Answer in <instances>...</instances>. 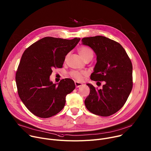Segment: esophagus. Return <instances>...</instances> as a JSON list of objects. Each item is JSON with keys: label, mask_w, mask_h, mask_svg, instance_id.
<instances>
[{"label": "esophagus", "mask_w": 151, "mask_h": 151, "mask_svg": "<svg viewBox=\"0 0 151 151\" xmlns=\"http://www.w3.org/2000/svg\"><path fill=\"white\" fill-rule=\"evenodd\" d=\"M75 85H76V87L78 88V87H81V86L83 85V83H81V82H79L78 81H75Z\"/></svg>", "instance_id": "1"}]
</instances>
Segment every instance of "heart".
Returning <instances> with one entry per match:
<instances>
[{
    "label": "heart",
    "mask_w": 151,
    "mask_h": 151,
    "mask_svg": "<svg viewBox=\"0 0 151 151\" xmlns=\"http://www.w3.org/2000/svg\"><path fill=\"white\" fill-rule=\"evenodd\" d=\"M79 54L81 55V57L83 58V60L93 58V51L87 47H81L78 50ZM68 55H67L66 57H68ZM71 76L75 78L77 80H82L83 78V76L85 75V72H78V71H72L70 73Z\"/></svg>",
    "instance_id": "b5f03b06"
}]
</instances>
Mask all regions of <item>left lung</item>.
I'll return each mask as SVG.
<instances>
[{"label": "left lung", "instance_id": "1", "mask_svg": "<svg viewBox=\"0 0 151 151\" xmlns=\"http://www.w3.org/2000/svg\"><path fill=\"white\" fill-rule=\"evenodd\" d=\"M81 44L90 47L97 56L91 79L97 82L104 81L102 89L99 90L87 84L90 93L85 100V105L95 115H112L124 105L132 91V61L119 43L104 36L84 37Z\"/></svg>", "mask_w": 151, "mask_h": 151}]
</instances>
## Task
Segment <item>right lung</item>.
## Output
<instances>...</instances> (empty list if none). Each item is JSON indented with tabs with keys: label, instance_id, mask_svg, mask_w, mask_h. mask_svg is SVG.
Returning a JSON list of instances; mask_svg holds the SVG:
<instances>
[{
	"label": "right lung",
	"instance_id": "1",
	"mask_svg": "<svg viewBox=\"0 0 151 151\" xmlns=\"http://www.w3.org/2000/svg\"><path fill=\"white\" fill-rule=\"evenodd\" d=\"M80 40L45 37L24 52L15 81L20 99L35 115L47 118L63 109L66 96L75 88L74 81L66 78L53 83L50 76L53 68H62L66 55Z\"/></svg>",
	"mask_w": 151,
	"mask_h": 151
}]
</instances>
